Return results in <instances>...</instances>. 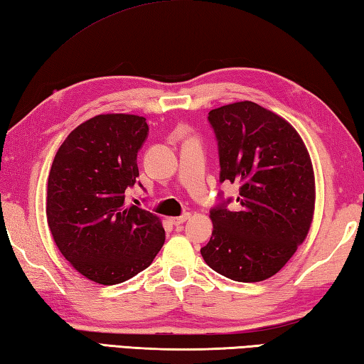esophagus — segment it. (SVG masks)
Instances as JSON below:
<instances>
[{"label":"esophagus","instance_id":"34e87169","mask_svg":"<svg viewBox=\"0 0 364 364\" xmlns=\"http://www.w3.org/2000/svg\"><path fill=\"white\" fill-rule=\"evenodd\" d=\"M191 218L189 213H184L181 216H176V218H171V224H175V226H181L183 223H186Z\"/></svg>","mask_w":364,"mask_h":364}]
</instances>
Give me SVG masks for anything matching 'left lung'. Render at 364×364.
Listing matches in <instances>:
<instances>
[{
  "label": "left lung",
  "mask_w": 364,
  "mask_h": 364,
  "mask_svg": "<svg viewBox=\"0 0 364 364\" xmlns=\"http://www.w3.org/2000/svg\"><path fill=\"white\" fill-rule=\"evenodd\" d=\"M208 122L218 141L220 183L240 188L235 210H229L232 197L218 194L202 257L230 280H266L307 237L315 205L312 162L291 125L257 103L211 109Z\"/></svg>",
  "instance_id": "8db88e82"
}]
</instances>
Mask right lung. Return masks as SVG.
I'll return each instance as SVG.
<instances>
[{"mask_svg":"<svg viewBox=\"0 0 364 364\" xmlns=\"http://www.w3.org/2000/svg\"><path fill=\"white\" fill-rule=\"evenodd\" d=\"M148 135L141 116L100 114L77 125L52 162L46 203L52 237L77 272L102 285L141 272L164 245L159 218L125 205Z\"/></svg>","mask_w":364,"mask_h":364,"instance_id":"obj_1","label":"right lung"}]
</instances>
